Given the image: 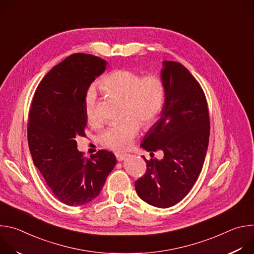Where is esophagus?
<instances>
[{"label": "esophagus", "mask_w": 254, "mask_h": 254, "mask_svg": "<svg viewBox=\"0 0 254 254\" xmlns=\"http://www.w3.org/2000/svg\"><path fill=\"white\" fill-rule=\"evenodd\" d=\"M128 155H127V154H120V153H117L116 154V157H117V160L119 161V162H122V161H124L127 157Z\"/></svg>", "instance_id": "esophagus-1"}]
</instances>
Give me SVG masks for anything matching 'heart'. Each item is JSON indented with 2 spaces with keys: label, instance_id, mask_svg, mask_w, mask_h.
Returning <instances> with one entry per match:
<instances>
[{
  "label": "heart",
  "instance_id": "obj_1",
  "mask_svg": "<svg viewBox=\"0 0 254 254\" xmlns=\"http://www.w3.org/2000/svg\"><path fill=\"white\" fill-rule=\"evenodd\" d=\"M99 86L117 98L125 100L123 122L112 125L98 135L102 147L113 151H126L139 131V124L148 127L161 115L166 101V85L158 75L141 76L129 69H118L104 76ZM84 111L87 123L96 126V91L89 87L84 96Z\"/></svg>",
  "mask_w": 254,
  "mask_h": 254
}]
</instances>
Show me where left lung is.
<instances>
[{
	"instance_id": "obj_1",
	"label": "left lung",
	"mask_w": 254,
	"mask_h": 254,
	"mask_svg": "<svg viewBox=\"0 0 254 254\" xmlns=\"http://www.w3.org/2000/svg\"><path fill=\"white\" fill-rule=\"evenodd\" d=\"M161 78L166 101L159 121L143 136L140 147L162 150V160H146L147 172L135 181L138 197L146 203L169 208L192 189L205 161L210 123L205 94L198 81L181 63L163 61Z\"/></svg>"
}]
</instances>
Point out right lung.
<instances>
[{"instance_id": "add662e5", "label": "right lung", "mask_w": 254, "mask_h": 254, "mask_svg": "<svg viewBox=\"0 0 254 254\" xmlns=\"http://www.w3.org/2000/svg\"><path fill=\"white\" fill-rule=\"evenodd\" d=\"M106 65L90 54L70 55L45 75L32 101L28 143L34 165L55 197L68 206L96 198L117 164L116 156L105 150L84 159L75 139L84 135L87 124L85 93Z\"/></svg>"}]
</instances>
